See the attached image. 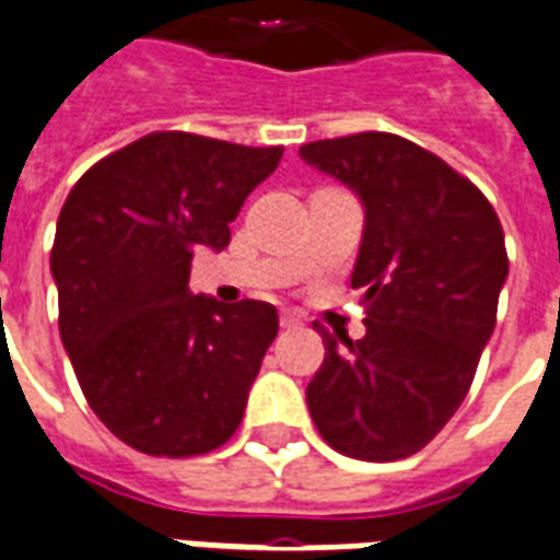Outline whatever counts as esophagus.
<instances>
[{
    "label": "esophagus",
    "instance_id": "obj_1",
    "mask_svg": "<svg viewBox=\"0 0 560 560\" xmlns=\"http://www.w3.org/2000/svg\"><path fill=\"white\" fill-rule=\"evenodd\" d=\"M301 323H304V319H301V313H295V311L280 313V325H283V328H299Z\"/></svg>",
    "mask_w": 560,
    "mask_h": 560
}]
</instances>
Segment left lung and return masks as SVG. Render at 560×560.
<instances>
[{
  "instance_id": "obj_1",
  "label": "left lung",
  "mask_w": 560,
  "mask_h": 560,
  "mask_svg": "<svg viewBox=\"0 0 560 560\" xmlns=\"http://www.w3.org/2000/svg\"><path fill=\"white\" fill-rule=\"evenodd\" d=\"M301 156L364 201L352 289L368 335L319 328L313 425L350 458L398 462L438 438L474 383L510 271L501 220L464 174L400 135L325 138Z\"/></svg>"
}]
</instances>
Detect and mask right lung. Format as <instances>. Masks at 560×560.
<instances>
[{"label":"right lung","mask_w":560,"mask_h":560,"mask_svg":"<svg viewBox=\"0 0 560 560\" xmlns=\"http://www.w3.org/2000/svg\"><path fill=\"white\" fill-rule=\"evenodd\" d=\"M280 156L283 147L150 132L71 186L50 249L59 337L86 404L126 446L192 458L241 425L277 311L186 283L198 247H229V223Z\"/></svg>","instance_id":"1"}]
</instances>
